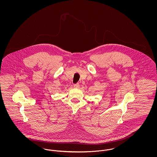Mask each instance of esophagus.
<instances>
[{
    "instance_id": "obj_1",
    "label": "esophagus",
    "mask_w": 157,
    "mask_h": 157,
    "mask_svg": "<svg viewBox=\"0 0 157 157\" xmlns=\"http://www.w3.org/2000/svg\"><path fill=\"white\" fill-rule=\"evenodd\" d=\"M74 87L75 88H78L79 87V84L78 83H75L74 85Z\"/></svg>"
}]
</instances>
